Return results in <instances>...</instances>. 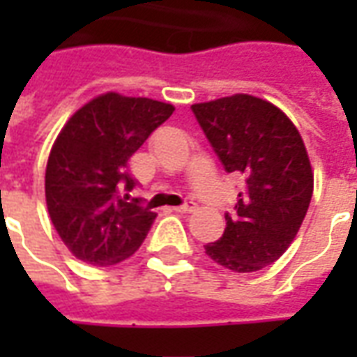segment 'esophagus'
Instances as JSON below:
<instances>
[{
    "mask_svg": "<svg viewBox=\"0 0 357 357\" xmlns=\"http://www.w3.org/2000/svg\"><path fill=\"white\" fill-rule=\"evenodd\" d=\"M176 212H179V214H187V212H193L195 210V202L193 201H185L183 204H179V206H176Z\"/></svg>",
    "mask_w": 357,
    "mask_h": 357,
    "instance_id": "1",
    "label": "esophagus"
}]
</instances>
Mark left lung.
Wrapping results in <instances>:
<instances>
[{
	"mask_svg": "<svg viewBox=\"0 0 357 357\" xmlns=\"http://www.w3.org/2000/svg\"><path fill=\"white\" fill-rule=\"evenodd\" d=\"M227 174L245 179L225 231L204 250L235 273L283 256L304 222L314 172L296 126L275 105L237 93L191 107Z\"/></svg>",
	"mask_w": 357,
	"mask_h": 357,
	"instance_id": "8db88e82",
	"label": "left lung"
}]
</instances>
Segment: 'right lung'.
<instances>
[{"label": "right lung", "mask_w": 357, "mask_h": 357, "mask_svg": "<svg viewBox=\"0 0 357 357\" xmlns=\"http://www.w3.org/2000/svg\"><path fill=\"white\" fill-rule=\"evenodd\" d=\"M174 107L147 97L99 95L61 130L45 168V201L59 237L78 260L114 266L141 247L156 214L128 202V160Z\"/></svg>", "instance_id": "add662e5"}]
</instances>
